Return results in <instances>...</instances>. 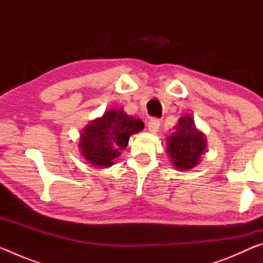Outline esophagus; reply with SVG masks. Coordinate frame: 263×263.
<instances>
[{
	"instance_id": "1",
	"label": "esophagus",
	"mask_w": 263,
	"mask_h": 263,
	"mask_svg": "<svg viewBox=\"0 0 263 263\" xmlns=\"http://www.w3.org/2000/svg\"><path fill=\"white\" fill-rule=\"evenodd\" d=\"M147 127L151 133H153V135H157L159 132V128H160V121L157 118H152L147 124Z\"/></svg>"
}]
</instances>
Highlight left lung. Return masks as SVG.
Instances as JSON below:
<instances>
[{
	"label": "left lung",
	"mask_w": 263,
	"mask_h": 263,
	"mask_svg": "<svg viewBox=\"0 0 263 263\" xmlns=\"http://www.w3.org/2000/svg\"><path fill=\"white\" fill-rule=\"evenodd\" d=\"M173 130L174 132L166 139L171 162L180 172L193 169L206 152L205 135L195 125L194 118L189 115L181 117Z\"/></svg>",
	"instance_id": "1"
}]
</instances>
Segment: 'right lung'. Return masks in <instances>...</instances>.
Listing matches in <instances>:
<instances>
[{"instance_id": "obj_1", "label": "right lung", "mask_w": 263, "mask_h": 263, "mask_svg": "<svg viewBox=\"0 0 263 263\" xmlns=\"http://www.w3.org/2000/svg\"><path fill=\"white\" fill-rule=\"evenodd\" d=\"M144 128L141 119L128 116L123 109L105 111L102 117L83 128L79 148L83 159L96 168H108L126 148L132 135Z\"/></svg>"}]
</instances>
